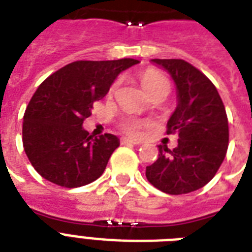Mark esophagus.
I'll return each mask as SVG.
<instances>
[{"mask_svg": "<svg viewBox=\"0 0 252 252\" xmlns=\"http://www.w3.org/2000/svg\"><path fill=\"white\" fill-rule=\"evenodd\" d=\"M121 144H140V142L134 139H130V138H121L120 139Z\"/></svg>", "mask_w": 252, "mask_h": 252, "instance_id": "34e87169", "label": "esophagus"}]
</instances>
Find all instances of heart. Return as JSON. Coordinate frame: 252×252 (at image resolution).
I'll return each instance as SVG.
<instances>
[{"mask_svg":"<svg viewBox=\"0 0 252 252\" xmlns=\"http://www.w3.org/2000/svg\"><path fill=\"white\" fill-rule=\"evenodd\" d=\"M139 79L142 87H143V89L147 92L148 94L153 93L154 91L159 89V88L169 87L167 77L160 71L154 69V68H148V69H144L143 72H140ZM117 87H118V81H114L112 84L110 89H109V94H113L114 91L117 89ZM147 126V121L138 120V118H124V120L120 121L121 130H124L126 134L132 136H139Z\"/></svg>","mask_w":252,"mask_h":252,"instance_id":"obj_1","label":"heart"}]
</instances>
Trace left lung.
I'll list each match as a JSON object with an SVG mask.
<instances>
[{"label":"left lung","mask_w":252,"mask_h":252,"mask_svg":"<svg viewBox=\"0 0 252 252\" xmlns=\"http://www.w3.org/2000/svg\"><path fill=\"white\" fill-rule=\"evenodd\" d=\"M169 72L177 88L176 110L167 124L177 134L172 151L159 146V158L146 167V177L159 190L185 194L206 185L221 167L229 146V122L217 88L183 59H153Z\"/></svg>","instance_id":"1"}]
</instances>
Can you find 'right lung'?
<instances>
[{"label": "right lung", "mask_w": 252, "mask_h": 252, "mask_svg": "<svg viewBox=\"0 0 252 252\" xmlns=\"http://www.w3.org/2000/svg\"><path fill=\"white\" fill-rule=\"evenodd\" d=\"M135 59L77 60L47 77L23 116L22 142L35 171L64 188L97 180L120 140L113 134L89 135L83 122L105 97L118 73Z\"/></svg>", "instance_id": "1"}]
</instances>
